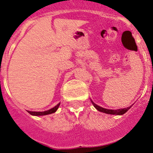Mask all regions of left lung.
Instances as JSON below:
<instances>
[{"label":"left lung","instance_id":"left-lung-1","mask_svg":"<svg viewBox=\"0 0 153 153\" xmlns=\"http://www.w3.org/2000/svg\"><path fill=\"white\" fill-rule=\"evenodd\" d=\"M92 102L93 105L95 106V108L97 110H99V111H102V112H104V113L106 114H111V115H123L126 112V111H128L132 106H129L128 108H121V109H117V110H113V109H107V108H102V107H100V106L97 105L96 104H95L94 102L91 101Z\"/></svg>","mask_w":153,"mask_h":153}]
</instances>
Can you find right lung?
Listing matches in <instances>:
<instances>
[{
	"label": "right lung",
	"mask_w": 153,
	"mask_h": 153,
	"mask_svg": "<svg viewBox=\"0 0 153 153\" xmlns=\"http://www.w3.org/2000/svg\"><path fill=\"white\" fill-rule=\"evenodd\" d=\"M60 105V103L59 104L57 105L56 106H54V108H51V109L48 110V111H27L29 114L32 115H48V114H51V113H54L56 111V110L58 109V108L59 107Z\"/></svg>",
	"instance_id": "1"
}]
</instances>
